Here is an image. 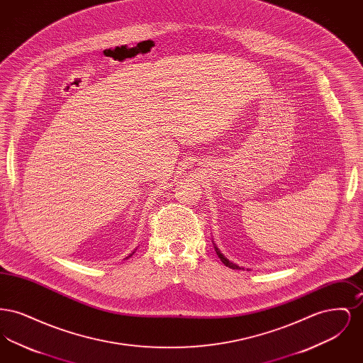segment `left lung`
I'll list each match as a JSON object with an SVG mask.
<instances>
[{
    "mask_svg": "<svg viewBox=\"0 0 363 363\" xmlns=\"http://www.w3.org/2000/svg\"><path fill=\"white\" fill-rule=\"evenodd\" d=\"M215 247V250H216V255L219 256V259H222V262L225 264V267H228V268H231V269H241V267H238V265H235V264H233L231 261H228V259H225V256L220 253V250L216 247V246H213Z\"/></svg>",
    "mask_w": 363,
    "mask_h": 363,
    "instance_id": "1",
    "label": "left lung"
}]
</instances>
